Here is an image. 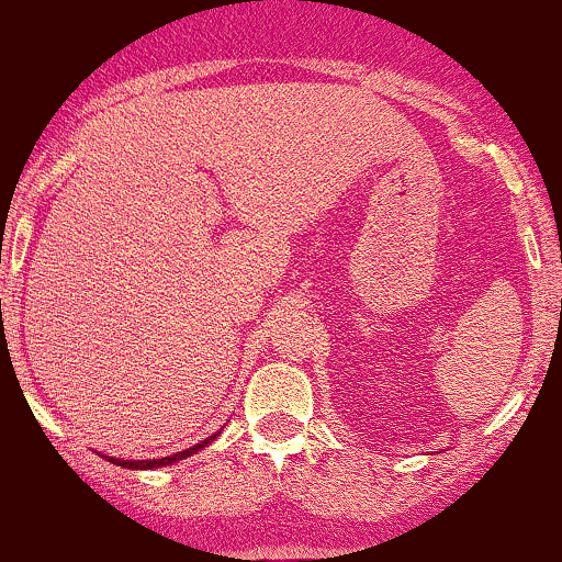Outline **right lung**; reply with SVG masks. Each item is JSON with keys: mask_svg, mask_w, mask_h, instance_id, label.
<instances>
[{"mask_svg": "<svg viewBox=\"0 0 562 562\" xmlns=\"http://www.w3.org/2000/svg\"><path fill=\"white\" fill-rule=\"evenodd\" d=\"M214 438H216V436L205 438V441H200L198 447H192V449H184V451H177V454H171V457H164V460H113V457H111V462H113V465H121V468H132V470H150V468H160V465H171V462H177V460H184V457L195 454L198 449L209 447V443L214 441Z\"/></svg>", "mask_w": 562, "mask_h": 562, "instance_id": "1", "label": "right lung"}]
</instances>
